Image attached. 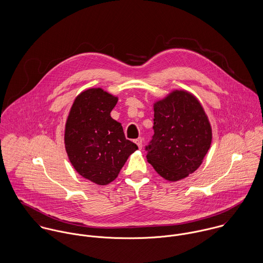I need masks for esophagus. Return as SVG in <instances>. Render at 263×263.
I'll return each instance as SVG.
<instances>
[{"mask_svg":"<svg viewBox=\"0 0 263 263\" xmlns=\"http://www.w3.org/2000/svg\"><path fill=\"white\" fill-rule=\"evenodd\" d=\"M134 142L137 144V146H138L140 149L142 148V146H143V140H142V138H137V139L134 140Z\"/></svg>","mask_w":263,"mask_h":263,"instance_id":"esophagus-1","label":"esophagus"}]
</instances>
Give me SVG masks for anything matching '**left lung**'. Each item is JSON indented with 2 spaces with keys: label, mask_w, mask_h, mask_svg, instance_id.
Wrapping results in <instances>:
<instances>
[{
  "label": "left lung",
  "mask_w": 263,
  "mask_h": 263,
  "mask_svg": "<svg viewBox=\"0 0 263 263\" xmlns=\"http://www.w3.org/2000/svg\"><path fill=\"white\" fill-rule=\"evenodd\" d=\"M154 134L147 160L163 178L176 181L196 172L212 142V129L200 102L175 90L154 104Z\"/></svg>",
  "instance_id": "left-lung-1"
}]
</instances>
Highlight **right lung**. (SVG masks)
Instances as JSON below:
<instances>
[{
  "label": "right lung",
  "mask_w": 263,
  "mask_h": 263,
  "mask_svg": "<svg viewBox=\"0 0 263 263\" xmlns=\"http://www.w3.org/2000/svg\"><path fill=\"white\" fill-rule=\"evenodd\" d=\"M117 102V97L102 88H88L76 98L65 124L69 161L80 175L101 185L113 181L138 149L110 115Z\"/></svg>",
  "instance_id": "right-lung-1"
}]
</instances>
